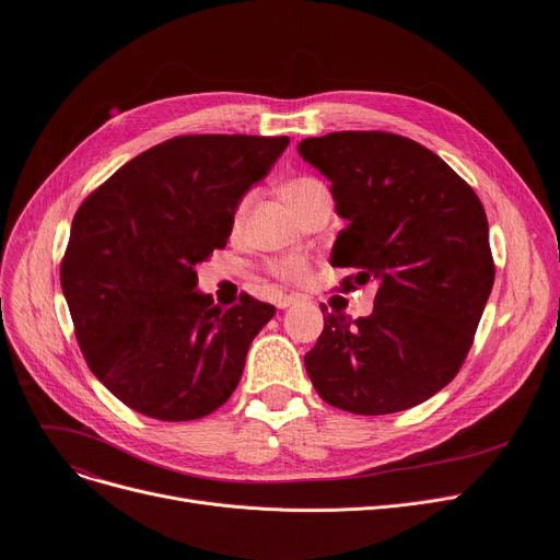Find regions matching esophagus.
<instances>
[{"label": "esophagus", "mask_w": 560, "mask_h": 560, "mask_svg": "<svg viewBox=\"0 0 560 560\" xmlns=\"http://www.w3.org/2000/svg\"><path fill=\"white\" fill-rule=\"evenodd\" d=\"M295 302H298V298H292V295H279V298L275 300L277 308H288L290 304H295Z\"/></svg>", "instance_id": "34e87169"}]
</instances>
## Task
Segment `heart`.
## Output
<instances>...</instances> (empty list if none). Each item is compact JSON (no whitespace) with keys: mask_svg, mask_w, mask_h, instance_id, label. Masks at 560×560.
Instances as JSON below:
<instances>
[{"mask_svg":"<svg viewBox=\"0 0 560 560\" xmlns=\"http://www.w3.org/2000/svg\"><path fill=\"white\" fill-rule=\"evenodd\" d=\"M322 195H329V192H327L325 184L313 179V176H295V179H290L281 186V197L285 199L290 209L295 211V215H300L308 203H313ZM252 199H254V195L247 192L238 199V203H235L233 215H231V229L233 231L243 229V224L247 220V211L252 206ZM270 272L277 279L288 281V283H304L311 277V260L306 256H300V254L281 256V258H275L270 262Z\"/></svg>","mask_w":560,"mask_h":560,"instance_id":"1","label":"heart"}]
</instances>
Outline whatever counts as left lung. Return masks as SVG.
<instances>
[{
    "label": "left lung",
    "instance_id": "8db88e82",
    "mask_svg": "<svg viewBox=\"0 0 560 560\" xmlns=\"http://www.w3.org/2000/svg\"><path fill=\"white\" fill-rule=\"evenodd\" d=\"M298 150L331 182L347 220L331 262L354 275L340 290L376 283L372 315H325L306 372L349 413L413 408L450 384L475 342L494 283L483 203L443 159L397 133L334 131Z\"/></svg>",
    "mask_w": 560,
    "mask_h": 560
}]
</instances>
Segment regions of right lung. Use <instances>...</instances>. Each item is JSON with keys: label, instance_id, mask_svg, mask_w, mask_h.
Returning a JSON list of instances; mask_svg holds the SVG:
<instances>
[{"label": "right lung", "instance_id": "right-lung-1", "mask_svg": "<svg viewBox=\"0 0 560 560\" xmlns=\"http://www.w3.org/2000/svg\"><path fill=\"white\" fill-rule=\"evenodd\" d=\"M285 136H176L125 163L83 199L61 260L81 354L138 413L211 416L238 386L275 306L199 295L195 265L222 249L238 199L270 172Z\"/></svg>", "mask_w": 560, "mask_h": 560}]
</instances>
